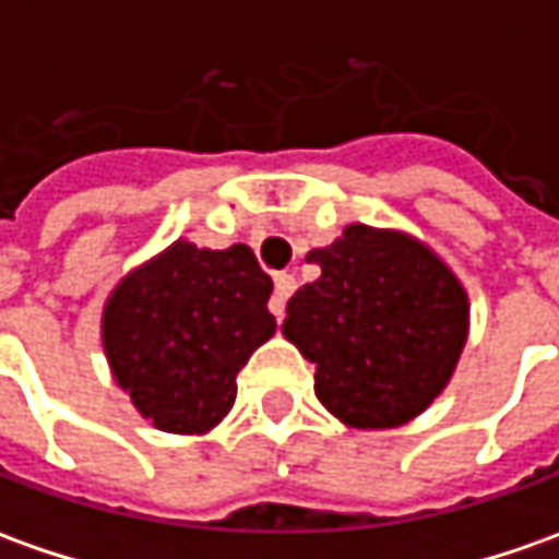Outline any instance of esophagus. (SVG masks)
I'll list each match as a JSON object with an SVG mask.
<instances>
[{
    "mask_svg": "<svg viewBox=\"0 0 559 559\" xmlns=\"http://www.w3.org/2000/svg\"><path fill=\"white\" fill-rule=\"evenodd\" d=\"M296 290V281L294 275H287V272H281V275H275V294H272V299H269V311L275 314V318H284V309H287V299H290V294Z\"/></svg>",
    "mask_w": 559,
    "mask_h": 559,
    "instance_id": "esophagus-1",
    "label": "esophagus"
}]
</instances>
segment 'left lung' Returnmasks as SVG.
<instances>
[{
  "label": "left lung",
  "instance_id": "8db88e82",
  "mask_svg": "<svg viewBox=\"0 0 559 559\" xmlns=\"http://www.w3.org/2000/svg\"><path fill=\"white\" fill-rule=\"evenodd\" d=\"M281 333L314 364V394L348 428H401L450 385L468 343V290L438 250L404 229L348 223L309 253Z\"/></svg>",
  "mask_w": 559,
  "mask_h": 559
}]
</instances>
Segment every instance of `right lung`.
I'll use <instances>...</instances> for the list:
<instances>
[{
  "label": "right lung",
  "mask_w": 559,
  "mask_h": 559,
  "mask_svg": "<svg viewBox=\"0 0 559 559\" xmlns=\"http://www.w3.org/2000/svg\"><path fill=\"white\" fill-rule=\"evenodd\" d=\"M272 278L248 245L177 238L106 296L100 343L136 413L168 435H207L229 416L238 373L275 333Z\"/></svg>",
  "instance_id": "right-lung-1"
}]
</instances>
